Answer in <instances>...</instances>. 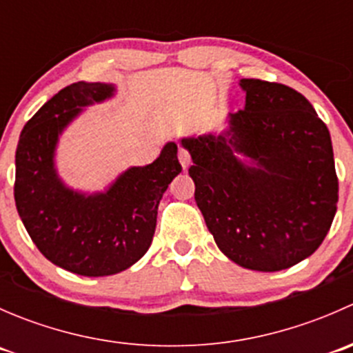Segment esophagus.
Wrapping results in <instances>:
<instances>
[{"instance_id": "34e87169", "label": "esophagus", "mask_w": 353, "mask_h": 353, "mask_svg": "<svg viewBox=\"0 0 353 353\" xmlns=\"http://www.w3.org/2000/svg\"><path fill=\"white\" fill-rule=\"evenodd\" d=\"M177 157H179V162H181V165H183L184 169H186V167L190 165V162H191V157H190V154H188V150H186V148L179 147V152H177Z\"/></svg>"}]
</instances>
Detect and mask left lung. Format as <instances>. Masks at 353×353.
<instances>
[{
    "label": "left lung",
    "instance_id": "obj_1",
    "mask_svg": "<svg viewBox=\"0 0 353 353\" xmlns=\"http://www.w3.org/2000/svg\"><path fill=\"white\" fill-rule=\"evenodd\" d=\"M244 109L220 134L183 138L194 199L220 251L239 266L280 272L321 245L336 213L326 124L282 83L243 78Z\"/></svg>",
    "mask_w": 353,
    "mask_h": 353
}]
</instances>
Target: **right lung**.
<instances>
[{"label":"right lung","instance_id":"right-lung-1","mask_svg":"<svg viewBox=\"0 0 353 353\" xmlns=\"http://www.w3.org/2000/svg\"><path fill=\"white\" fill-rule=\"evenodd\" d=\"M114 92L99 81L68 85L25 124L15 155V203L28 236L49 261L83 276L119 273L148 251L160 199L183 170L169 141L159 159L124 170L104 193H80L59 179V134L81 109Z\"/></svg>","mask_w":353,"mask_h":353}]
</instances>
